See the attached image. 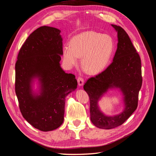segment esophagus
I'll list each match as a JSON object with an SVG mask.
<instances>
[{
  "mask_svg": "<svg viewBox=\"0 0 156 156\" xmlns=\"http://www.w3.org/2000/svg\"><path fill=\"white\" fill-rule=\"evenodd\" d=\"M77 82L79 86H83L84 83V79L82 77H78Z\"/></svg>",
  "mask_w": 156,
  "mask_h": 156,
  "instance_id": "1",
  "label": "esophagus"
}]
</instances>
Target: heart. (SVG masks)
<instances>
[{"label": "heart", "instance_id": "1", "mask_svg": "<svg viewBox=\"0 0 156 156\" xmlns=\"http://www.w3.org/2000/svg\"><path fill=\"white\" fill-rule=\"evenodd\" d=\"M114 48V41L110 35L86 31L73 37L69 45L64 47L63 58L71 67L77 64L79 57L82 56L84 71L89 74H96L107 67Z\"/></svg>", "mask_w": 156, "mask_h": 156}]
</instances>
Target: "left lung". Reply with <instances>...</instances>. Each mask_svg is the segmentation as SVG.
<instances>
[{"instance_id": "obj_1", "label": "left lung", "mask_w": 156, "mask_h": 156, "mask_svg": "<svg viewBox=\"0 0 156 156\" xmlns=\"http://www.w3.org/2000/svg\"><path fill=\"white\" fill-rule=\"evenodd\" d=\"M118 32V45L112 62L101 73L89 78L83 86L90 98V113L98 127L112 129L122 125L138 105L143 77L140 56L128 34L120 26L111 25ZM118 87L125 96V108L121 114L107 117L99 111L97 101L108 89Z\"/></svg>"}]
</instances>
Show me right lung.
<instances>
[{"mask_svg":"<svg viewBox=\"0 0 156 156\" xmlns=\"http://www.w3.org/2000/svg\"><path fill=\"white\" fill-rule=\"evenodd\" d=\"M60 33L53 27L37 29L23 44L16 63L15 90L20 111L30 124L42 131L62 125L65 98L77 86L75 75L60 67L63 51ZM34 77L41 81L40 95L31 92Z\"/></svg>","mask_w":156,"mask_h":156,"instance_id":"add662e5","label":"right lung"}]
</instances>
